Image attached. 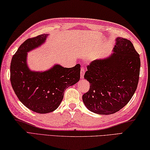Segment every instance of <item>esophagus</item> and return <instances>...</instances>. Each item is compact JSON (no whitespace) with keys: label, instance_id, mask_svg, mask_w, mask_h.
Listing matches in <instances>:
<instances>
[{"label":"esophagus","instance_id":"obj_1","mask_svg":"<svg viewBox=\"0 0 150 150\" xmlns=\"http://www.w3.org/2000/svg\"><path fill=\"white\" fill-rule=\"evenodd\" d=\"M84 73H85V69L84 67H81V78L83 79L84 78Z\"/></svg>","mask_w":150,"mask_h":150}]
</instances>
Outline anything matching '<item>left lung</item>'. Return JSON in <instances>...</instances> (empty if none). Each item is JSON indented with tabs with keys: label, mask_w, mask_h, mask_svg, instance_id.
<instances>
[{
	"label": "left lung",
	"mask_w": 150,
	"mask_h": 150,
	"mask_svg": "<svg viewBox=\"0 0 150 150\" xmlns=\"http://www.w3.org/2000/svg\"><path fill=\"white\" fill-rule=\"evenodd\" d=\"M114 53L87 66L84 78L90 90L82 96L88 109L100 115H110L122 109L137 88L141 60L130 40L118 37Z\"/></svg>",
	"instance_id": "obj_1"
}]
</instances>
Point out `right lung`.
Here are the masks:
<instances>
[{
	"label": "right lung",
	"mask_w": 150,
	"mask_h": 150,
	"mask_svg": "<svg viewBox=\"0 0 150 150\" xmlns=\"http://www.w3.org/2000/svg\"><path fill=\"white\" fill-rule=\"evenodd\" d=\"M47 35H40L25 40L13 56L10 64V81L16 95L28 109L39 113L55 110L64 91L80 79L79 64L70 68L57 64L44 72L28 68L27 52L43 44Z\"/></svg>",
	"instance_id": "right-lung-1"
}]
</instances>
